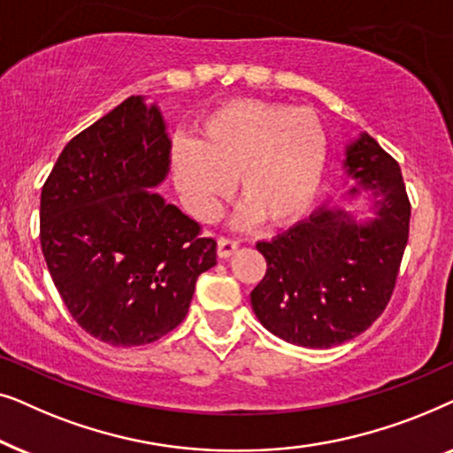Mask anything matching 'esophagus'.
Listing matches in <instances>:
<instances>
[{"label": "esophagus", "instance_id": "obj_1", "mask_svg": "<svg viewBox=\"0 0 453 453\" xmlns=\"http://www.w3.org/2000/svg\"><path fill=\"white\" fill-rule=\"evenodd\" d=\"M237 247H239L237 241H233L228 237H219V247H216V251H219V257L226 259V257H231L234 251H237Z\"/></svg>", "mask_w": 453, "mask_h": 453}]
</instances>
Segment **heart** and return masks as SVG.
Masks as SVG:
<instances>
[{
    "mask_svg": "<svg viewBox=\"0 0 453 453\" xmlns=\"http://www.w3.org/2000/svg\"><path fill=\"white\" fill-rule=\"evenodd\" d=\"M326 127L307 107L241 98L203 117L197 140L171 148V175L200 220L214 219L237 181L241 220L287 226L311 208L324 179Z\"/></svg>",
    "mask_w": 453,
    "mask_h": 453,
    "instance_id": "1",
    "label": "heart"
}]
</instances>
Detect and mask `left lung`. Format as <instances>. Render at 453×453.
I'll return each instance as SVG.
<instances>
[{
	"instance_id": "obj_1",
	"label": "left lung",
	"mask_w": 453,
	"mask_h": 453,
	"mask_svg": "<svg viewBox=\"0 0 453 453\" xmlns=\"http://www.w3.org/2000/svg\"><path fill=\"white\" fill-rule=\"evenodd\" d=\"M355 185L344 202L369 196L373 216L357 220L327 200L257 251L268 270L251 290L259 324L305 349H330L367 330L394 293L408 243L411 202L400 166L369 134L346 146Z\"/></svg>"
}]
</instances>
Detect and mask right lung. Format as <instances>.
Instances as JSON below:
<instances>
[{
    "mask_svg": "<svg viewBox=\"0 0 453 453\" xmlns=\"http://www.w3.org/2000/svg\"><path fill=\"white\" fill-rule=\"evenodd\" d=\"M169 166L163 113L129 96L67 142L42 185L49 274L78 326L111 346L175 330L216 265V241L154 191Z\"/></svg>",
    "mask_w": 453,
    "mask_h": 453,
    "instance_id": "1",
    "label": "right lung"
}]
</instances>
